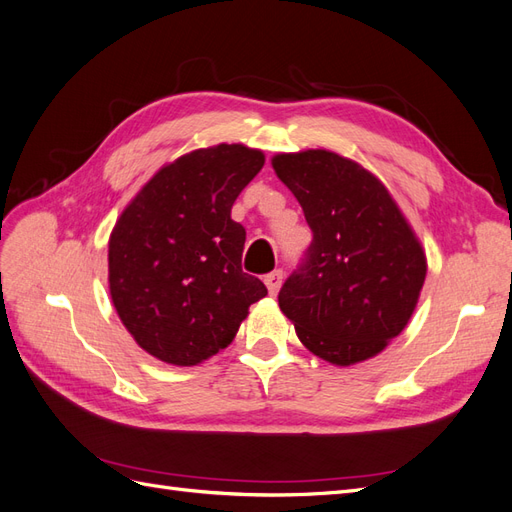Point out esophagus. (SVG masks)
<instances>
[{
	"instance_id": "esophagus-1",
	"label": "esophagus",
	"mask_w": 512,
	"mask_h": 512,
	"mask_svg": "<svg viewBox=\"0 0 512 512\" xmlns=\"http://www.w3.org/2000/svg\"><path fill=\"white\" fill-rule=\"evenodd\" d=\"M282 280H284V271H280V269L265 275V284L271 294H277V290H280V286H282Z\"/></svg>"
}]
</instances>
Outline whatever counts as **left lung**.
I'll return each mask as SVG.
<instances>
[{"label":"left lung","mask_w":512,"mask_h":512,"mask_svg":"<svg viewBox=\"0 0 512 512\" xmlns=\"http://www.w3.org/2000/svg\"><path fill=\"white\" fill-rule=\"evenodd\" d=\"M275 175L312 228L305 258L280 290L303 346L333 365L371 359L406 329L427 260L382 181L327 149L277 153Z\"/></svg>","instance_id":"8db88e82"}]
</instances>
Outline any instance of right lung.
<instances>
[{
	"instance_id": "obj_1",
	"label": "right lung",
	"mask_w": 512,
	"mask_h": 512,
	"mask_svg": "<svg viewBox=\"0 0 512 512\" xmlns=\"http://www.w3.org/2000/svg\"><path fill=\"white\" fill-rule=\"evenodd\" d=\"M265 156L215 145L166 164L123 209L108 239V288L123 327L156 359L190 367L235 339L267 294L243 273L245 228L230 218Z\"/></svg>"
}]
</instances>
